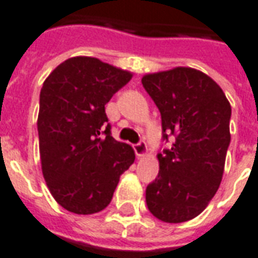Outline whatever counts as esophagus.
I'll return each mask as SVG.
<instances>
[{
	"instance_id": "esophagus-1",
	"label": "esophagus",
	"mask_w": 258,
	"mask_h": 258,
	"mask_svg": "<svg viewBox=\"0 0 258 258\" xmlns=\"http://www.w3.org/2000/svg\"><path fill=\"white\" fill-rule=\"evenodd\" d=\"M134 151L138 157H145L148 155V146H146L145 142H140V144L134 145Z\"/></svg>"
}]
</instances>
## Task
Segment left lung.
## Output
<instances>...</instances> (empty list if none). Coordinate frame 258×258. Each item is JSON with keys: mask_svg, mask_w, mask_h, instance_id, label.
Here are the masks:
<instances>
[{"mask_svg": "<svg viewBox=\"0 0 258 258\" xmlns=\"http://www.w3.org/2000/svg\"><path fill=\"white\" fill-rule=\"evenodd\" d=\"M142 85L162 114L171 149L157 155V178L146 205L160 221L178 224L199 216L221 184L231 142V105L214 80L192 68L145 74Z\"/></svg>", "mask_w": 258, "mask_h": 258, "instance_id": "1", "label": "left lung"}]
</instances>
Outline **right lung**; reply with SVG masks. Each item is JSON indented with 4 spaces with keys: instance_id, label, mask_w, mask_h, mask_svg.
<instances>
[{
    "instance_id": "obj_1",
    "label": "right lung",
    "mask_w": 258,
    "mask_h": 258,
    "mask_svg": "<svg viewBox=\"0 0 258 258\" xmlns=\"http://www.w3.org/2000/svg\"><path fill=\"white\" fill-rule=\"evenodd\" d=\"M133 79L128 70L91 56L69 58L48 76L37 118L44 179L53 199L74 214L102 211L134 149L110 135L105 105Z\"/></svg>"
}]
</instances>
